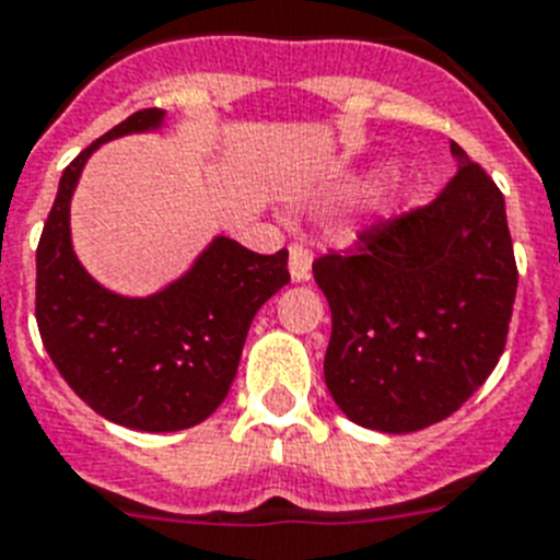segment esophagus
<instances>
[{
  "mask_svg": "<svg viewBox=\"0 0 560 560\" xmlns=\"http://www.w3.org/2000/svg\"><path fill=\"white\" fill-rule=\"evenodd\" d=\"M311 267H313V253L304 244H290V279L295 284L311 281Z\"/></svg>",
  "mask_w": 560,
  "mask_h": 560,
  "instance_id": "obj_1",
  "label": "esophagus"
}]
</instances>
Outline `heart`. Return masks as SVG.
Instances as JSON below:
<instances>
[{
  "mask_svg": "<svg viewBox=\"0 0 560 560\" xmlns=\"http://www.w3.org/2000/svg\"><path fill=\"white\" fill-rule=\"evenodd\" d=\"M385 172H388V170H385V166H383V170L374 172V177H383ZM420 195H422L420 186H408L406 192H402V201H406V203H417V201H420Z\"/></svg>",
  "mask_w": 560,
  "mask_h": 560,
  "instance_id": "b5f03b06",
  "label": "heart"
}]
</instances>
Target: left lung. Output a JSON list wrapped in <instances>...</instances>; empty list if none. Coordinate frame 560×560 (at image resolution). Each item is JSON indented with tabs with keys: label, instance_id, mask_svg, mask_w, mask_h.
Instances as JSON below:
<instances>
[{
	"label": "left lung",
	"instance_id": "left-lung-1",
	"mask_svg": "<svg viewBox=\"0 0 560 560\" xmlns=\"http://www.w3.org/2000/svg\"><path fill=\"white\" fill-rule=\"evenodd\" d=\"M457 175L429 207L322 256L325 383L348 420L408 434L452 417L503 353L517 267L501 189L452 143Z\"/></svg>",
	"mask_w": 560,
	"mask_h": 560
}]
</instances>
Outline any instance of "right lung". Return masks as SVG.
Here are the masks:
<instances>
[{"mask_svg": "<svg viewBox=\"0 0 560 560\" xmlns=\"http://www.w3.org/2000/svg\"><path fill=\"white\" fill-rule=\"evenodd\" d=\"M143 108L77 154L36 247V325L51 362L100 417L135 431L192 429L230 394L258 307L290 281L288 249L258 256L215 235L192 267L152 295H120L80 265L71 198L103 143L161 129Z\"/></svg>", "mask_w": 560, "mask_h": 560, "instance_id": "1", "label": "right lung"}]
</instances>
